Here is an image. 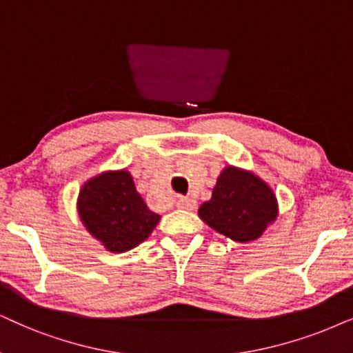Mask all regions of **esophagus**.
<instances>
[{"label":"esophagus","instance_id":"1","mask_svg":"<svg viewBox=\"0 0 353 353\" xmlns=\"http://www.w3.org/2000/svg\"><path fill=\"white\" fill-rule=\"evenodd\" d=\"M195 205L197 203H195V200H192V199H187V197L177 199V207L182 210H194Z\"/></svg>","mask_w":353,"mask_h":353}]
</instances>
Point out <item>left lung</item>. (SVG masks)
I'll return each mask as SVG.
<instances>
[{"label":"left lung","mask_w":353,"mask_h":353,"mask_svg":"<svg viewBox=\"0 0 353 353\" xmlns=\"http://www.w3.org/2000/svg\"><path fill=\"white\" fill-rule=\"evenodd\" d=\"M275 194L252 172L228 166L218 177L212 199L199 208L210 228L238 243H249L264 233L276 218Z\"/></svg>","instance_id":"obj_1"}]
</instances>
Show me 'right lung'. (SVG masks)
<instances>
[{
  "mask_svg": "<svg viewBox=\"0 0 353 353\" xmlns=\"http://www.w3.org/2000/svg\"><path fill=\"white\" fill-rule=\"evenodd\" d=\"M78 212L86 230L110 252L137 248L161 218L146 207L128 171L104 172L88 181L79 190Z\"/></svg>",
  "mask_w": 353,
  "mask_h": 353,
  "instance_id": "1",
  "label": "right lung"
}]
</instances>
